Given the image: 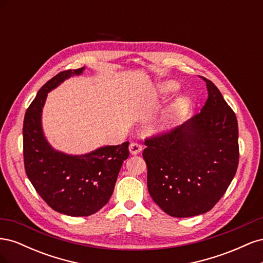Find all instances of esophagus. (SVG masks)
<instances>
[{"instance_id": "1", "label": "esophagus", "mask_w": 263, "mask_h": 263, "mask_svg": "<svg viewBox=\"0 0 263 263\" xmlns=\"http://www.w3.org/2000/svg\"><path fill=\"white\" fill-rule=\"evenodd\" d=\"M142 150V147L137 144V142H132V144L129 145V151L132 155H138L139 153H141Z\"/></svg>"}]
</instances>
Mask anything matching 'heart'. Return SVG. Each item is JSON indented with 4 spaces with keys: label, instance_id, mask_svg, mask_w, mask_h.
Masks as SVG:
<instances>
[{
    "label": "heart",
    "instance_id": "b5f03b06",
    "mask_svg": "<svg viewBox=\"0 0 263 263\" xmlns=\"http://www.w3.org/2000/svg\"><path fill=\"white\" fill-rule=\"evenodd\" d=\"M178 90V84L172 81H165L157 86L155 93L160 97H168ZM187 108V101L184 98L177 99L166 107L157 121L150 126L149 132L153 135H161L176 128L181 117Z\"/></svg>",
    "mask_w": 263,
    "mask_h": 263
}]
</instances>
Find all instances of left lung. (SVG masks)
Wrapping results in <instances>:
<instances>
[{
    "mask_svg": "<svg viewBox=\"0 0 263 263\" xmlns=\"http://www.w3.org/2000/svg\"><path fill=\"white\" fill-rule=\"evenodd\" d=\"M201 113L171 133L147 139L142 153L154 202L170 216L191 217L214 208L233 181L239 159L238 124L214 83Z\"/></svg>",
    "mask_w": 263,
    "mask_h": 263,
    "instance_id": "1",
    "label": "left lung"
}]
</instances>
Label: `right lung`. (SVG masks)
Here are the masks:
<instances>
[{
  "label": "right lung",
  "mask_w": 263,
  "mask_h": 263,
  "mask_svg": "<svg viewBox=\"0 0 263 263\" xmlns=\"http://www.w3.org/2000/svg\"><path fill=\"white\" fill-rule=\"evenodd\" d=\"M84 70L63 71L47 82L26 110L23 125L24 164L29 181L52 210L69 216H90L106 205L129 156L127 141L70 155L54 149L47 140L42 121L47 95Z\"/></svg>",
  "instance_id": "1"
}]
</instances>
